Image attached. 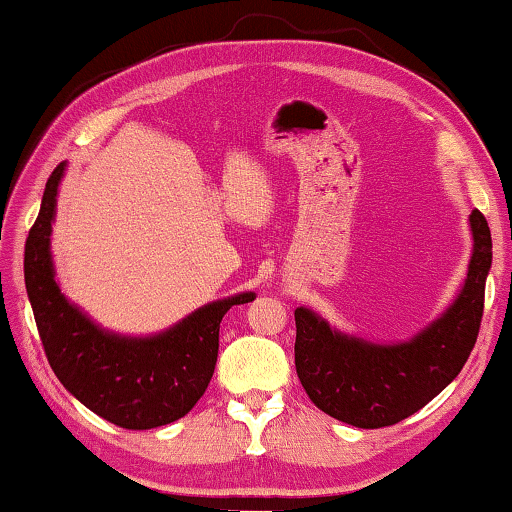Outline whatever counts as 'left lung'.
<instances>
[{
  "label": "left lung",
  "mask_w": 512,
  "mask_h": 512,
  "mask_svg": "<svg viewBox=\"0 0 512 512\" xmlns=\"http://www.w3.org/2000/svg\"><path fill=\"white\" fill-rule=\"evenodd\" d=\"M474 255L460 296L408 344L376 346L330 330L296 310V373L316 408L358 428L394 426L415 415L458 376L481 330L492 237L485 216H469Z\"/></svg>",
  "instance_id": "8db88e82"
}]
</instances>
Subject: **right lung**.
Wrapping results in <instances>:
<instances>
[{"label":"right lung","mask_w":512,"mask_h":512,"mask_svg":"<svg viewBox=\"0 0 512 512\" xmlns=\"http://www.w3.org/2000/svg\"><path fill=\"white\" fill-rule=\"evenodd\" d=\"M63 166L47 177L36 223L24 243V285L47 362L68 392L95 415L127 431H148L184 417L205 394L218 358V330L239 294L200 307L157 337L109 335L70 305L54 280L50 232Z\"/></svg>","instance_id":"right-lung-1"}]
</instances>
